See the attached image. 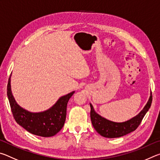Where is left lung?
Listing matches in <instances>:
<instances>
[{
    "label": "left lung",
    "mask_w": 160,
    "mask_h": 160,
    "mask_svg": "<svg viewBox=\"0 0 160 160\" xmlns=\"http://www.w3.org/2000/svg\"><path fill=\"white\" fill-rule=\"evenodd\" d=\"M152 95V92L147 104L143 109L136 116L132 118L130 120L122 123H116L107 120L99 115L94 110L92 105L90 104V118L92 126L103 137L108 138H119L134 131L141 123L142 118H144L146 113L150 108Z\"/></svg>",
    "instance_id": "left-lung-1"
}]
</instances>
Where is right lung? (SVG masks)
I'll use <instances>...</instances> for the list:
<instances>
[{
    "label": "right lung",
    "mask_w": 160,
    "mask_h": 160,
    "mask_svg": "<svg viewBox=\"0 0 160 160\" xmlns=\"http://www.w3.org/2000/svg\"><path fill=\"white\" fill-rule=\"evenodd\" d=\"M75 92L61 97L49 109L32 113L19 106L12 96L10 77L7 87V94L15 120L28 132L41 137H51L61 131L66 117L67 104Z\"/></svg>",
    "instance_id": "obj_1"
}]
</instances>
